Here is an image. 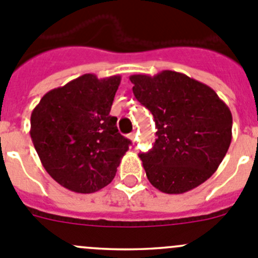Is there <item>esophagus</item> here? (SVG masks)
I'll list each match as a JSON object with an SVG mask.
<instances>
[{"instance_id": "esophagus-1", "label": "esophagus", "mask_w": 258, "mask_h": 258, "mask_svg": "<svg viewBox=\"0 0 258 258\" xmlns=\"http://www.w3.org/2000/svg\"><path fill=\"white\" fill-rule=\"evenodd\" d=\"M128 139L131 140L132 142H136V134H135V132H131V134L128 135Z\"/></svg>"}]
</instances>
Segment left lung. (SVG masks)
I'll return each mask as SVG.
<instances>
[{
	"mask_svg": "<svg viewBox=\"0 0 258 258\" xmlns=\"http://www.w3.org/2000/svg\"><path fill=\"white\" fill-rule=\"evenodd\" d=\"M135 97L154 116L156 140L140 154L149 181L182 194L208 180L232 141V113L218 94L182 73L130 77Z\"/></svg>",
	"mask_w": 258,
	"mask_h": 258,
	"instance_id": "obj_1",
	"label": "left lung"
}]
</instances>
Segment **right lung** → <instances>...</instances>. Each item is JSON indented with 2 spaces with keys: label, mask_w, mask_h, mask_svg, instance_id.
Here are the masks:
<instances>
[{
  "label": "right lung",
  "mask_w": 258,
  "mask_h": 258,
  "mask_svg": "<svg viewBox=\"0 0 258 258\" xmlns=\"http://www.w3.org/2000/svg\"><path fill=\"white\" fill-rule=\"evenodd\" d=\"M121 77L84 74L47 92L31 113L32 144L47 174L82 194L98 191L116 175L131 141L109 114Z\"/></svg>",
  "instance_id": "1"
}]
</instances>
